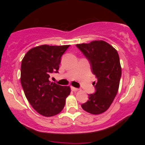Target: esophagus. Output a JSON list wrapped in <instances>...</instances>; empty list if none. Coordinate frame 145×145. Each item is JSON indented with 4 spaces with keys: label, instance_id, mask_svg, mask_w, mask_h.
Here are the masks:
<instances>
[{
    "label": "esophagus",
    "instance_id": "34e87169",
    "mask_svg": "<svg viewBox=\"0 0 145 145\" xmlns=\"http://www.w3.org/2000/svg\"><path fill=\"white\" fill-rule=\"evenodd\" d=\"M71 89L73 91H77L79 90V89H78V88H75V87H73V86H71Z\"/></svg>",
    "mask_w": 145,
    "mask_h": 145
}]
</instances>
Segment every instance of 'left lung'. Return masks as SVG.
<instances>
[{
  "label": "left lung",
  "instance_id": "left-lung-1",
  "mask_svg": "<svg viewBox=\"0 0 145 145\" xmlns=\"http://www.w3.org/2000/svg\"><path fill=\"white\" fill-rule=\"evenodd\" d=\"M76 47L87 59L92 73L95 91L89 95V99L81 105L86 112L99 114L108 109L116 95L121 77L120 60L117 51L104 41L77 44Z\"/></svg>",
  "mask_w": 145,
  "mask_h": 145
}]
</instances>
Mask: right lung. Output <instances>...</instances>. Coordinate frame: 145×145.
<instances>
[{
	"mask_svg": "<svg viewBox=\"0 0 145 145\" xmlns=\"http://www.w3.org/2000/svg\"><path fill=\"white\" fill-rule=\"evenodd\" d=\"M69 46H37L30 50L22 61L20 80L25 95L33 108L44 116L61 112L70 94L69 86L49 80L51 74L59 73L61 56Z\"/></svg>",
	"mask_w": 145,
	"mask_h": 145,
	"instance_id": "obj_1",
	"label": "right lung"
}]
</instances>
